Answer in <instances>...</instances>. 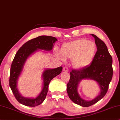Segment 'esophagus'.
<instances>
[{
    "instance_id": "34e87169",
    "label": "esophagus",
    "mask_w": 120,
    "mask_h": 120,
    "mask_svg": "<svg viewBox=\"0 0 120 120\" xmlns=\"http://www.w3.org/2000/svg\"><path fill=\"white\" fill-rule=\"evenodd\" d=\"M63 71H65V72L69 71V69H68V68L67 67H64V68H63Z\"/></svg>"
}]
</instances>
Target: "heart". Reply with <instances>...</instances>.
I'll return each instance as SVG.
<instances>
[{"label":"heart","instance_id":"b5f03b06","mask_svg":"<svg viewBox=\"0 0 120 120\" xmlns=\"http://www.w3.org/2000/svg\"><path fill=\"white\" fill-rule=\"evenodd\" d=\"M95 43L84 38L76 39L64 44L61 52L56 50V56L64 61L65 58L72 60L73 67L82 69L87 67L93 61L96 53Z\"/></svg>","mask_w":120,"mask_h":120}]
</instances>
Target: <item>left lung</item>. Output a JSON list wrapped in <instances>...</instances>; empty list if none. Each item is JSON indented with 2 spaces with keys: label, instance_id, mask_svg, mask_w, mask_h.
<instances>
[{
  "label": "left lung",
  "instance_id": "1",
  "mask_svg": "<svg viewBox=\"0 0 120 120\" xmlns=\"http://www.w3.org/2000/svg\"><path fill=\"white\" fill-rule=\"evenodd\" d=\"M91 35L94 37L97 46V51L93 61L90 65L84 69L72 70L67 86V93L70 100L75 103L84 107L91 106L105 96L113 75L112 57L109 52L106 45L96 35L94 34ZM86 79L96 81L100 88L99 95L90 101L83 100L78 93L79 83Z\"/></svg>",
  "mask_w": 120,
  "mask_h": 120
}]
</instances>
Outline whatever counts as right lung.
<instances>
[{"label":"right lung","mask_w":120,"mask_h":120,"mask_svg":"<svg viewBox=\"0 0 120 120\" xmlns=\"http://www.w3.org/2000/svg\"><path fill=\"white\" fill-rule=\"evenodd\" d=\"M57 39L54 37L41 36L27 41L23 44L15 54L10 69L9 85L14 96L22 105L29 107L37 106L43 103L46 98L49 84L53 78L61 73L63 68L60 67L55 69H47L42 74L43 89L36 98H27L20 94L17 88V81L22 70L24 65L28 57L39 50L51 51L53 44Z\"/></svg>","instance_id":"right-lung-1"}]
</instances>
